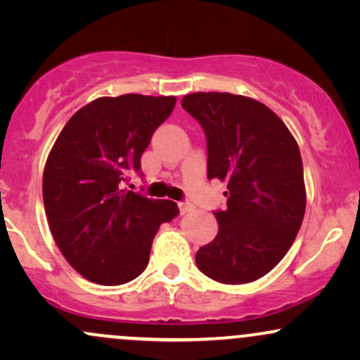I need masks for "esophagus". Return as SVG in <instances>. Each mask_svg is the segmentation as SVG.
Listing matches in <instances>:
<instances>
[{
	"mask_svg": "<svg viewBox=\"0 0 360 360\" xmlns=\"http://www.w3.org/2000/svg\"><path fill=\"white\" fill-rule=\"evenodd\" d=\"M177 206H179V212H181V214H184V213H189L191 212V210L194 208V206L189 203V201H179V203H177Z\"/></svg>",
	"mask_w": 360,
	"mask_h": 360,
	"instance_id": "1",
	"label": "esophagus"
}]
</instances>
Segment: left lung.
<instances>
[{"label": "left lung", "instance_id": "8db88e82", "mask_svg": "<svg viewBox=\"0 0 360 360\" xmlns=\"http://www.w3.org/2000/svg\"><path fill=\"white\" fill-rule=\"evenodd\" d=\"M183 108L200 123L208 179L226 183L218 233L196 266L223 284H245L274 269L295 242L307 208L300 147L274 111L230 93H193Z\"/></svg>", "mask_w": 360, "mask_h": 360}]
</instances>
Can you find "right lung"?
Wrapping results in <instances>:
<instances>
[{"instance_id":"1","label":"right lung","mask_w":360,"mask_h":360,"mask_svg":"<svg viewBox=\"0 0 360 360\" xmlns=\"http://www.w3.org/2000/svg\"><path fill=\"white\" fill-rule=\"evenodd\" d=\"M174 96L98 98L65 123L44 169V206L65 260L91 283L118 286L146 271L152 240L177 217L171 200L125 188Z\"/></svg>"}]
</instances>
